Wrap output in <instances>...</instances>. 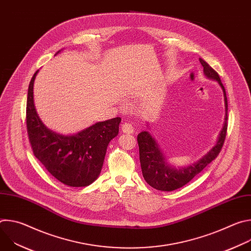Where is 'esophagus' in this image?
I'll return each instance as SVG.
<instances>
[{
	"mask_svg": "<svg viewBox=\"0 0 251 251\" xmlns=\"http://www.w3.org/2000/svg\"><path fill=\"white\" fill-rule=\"evenodd\" d=\"M121 129H122L123 133H125V134H132L134 132L133 125L130 123H126V122L124 124H122Z\"/></svg>",
	"mask_w": 251,
	"mask_h": 251,
	"instance_id": "obj_1",
	"label": "esophagus"
}]
</instances>
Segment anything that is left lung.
Wrapping results in <instances>:
<instances>
[{
    "mask_svg": "<svg viewBox=\"0 0 251 251\" xmlns=\"http://www.w3.org/2000/svg\"><path fill=\"white\" fill-rule=\"evenodd\" d=\"M200 62L203 67V75L205 77L211 80H216L223 89L226 106L224 126L214 146L197 162L184 167H176L168 163V160L158 144L157 140L152 134H150V132L143 131L138 134L137 141L139 145L140 164L143 176L152 188L158 191L172 192L188 184L213 159H216L225 143L227 130V98L226 89L217 71H214L203 59L200 58Z\"/></svg>",
    "mask_w": 251,
    "mask_h": 251,
    "instance_id": "obj_1",
    "label": "left lung"
}]
</instances>
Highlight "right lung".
Instances as JSON below:
<instances>
[{
	"mask_svg": "<svg viewBox=\"0 0 251 251\" xmlns=\"http://www.w3.org/2000/svg\"><path fill=\"white\" fill-rule=\"evenodd\" d=\"M38 74L39 70L29 82L26 101V129L32 152L63 185L89 186L101 173L107 147L119 133L121 118L96 122L69 135L50 130L39 117L33 102V83Z\"/></svg>",
	"mask_w": 251,
	"mask_h": 251,
	"instance_id": "right-lung-1",
	"label": "right lung"
}]
</instances>
